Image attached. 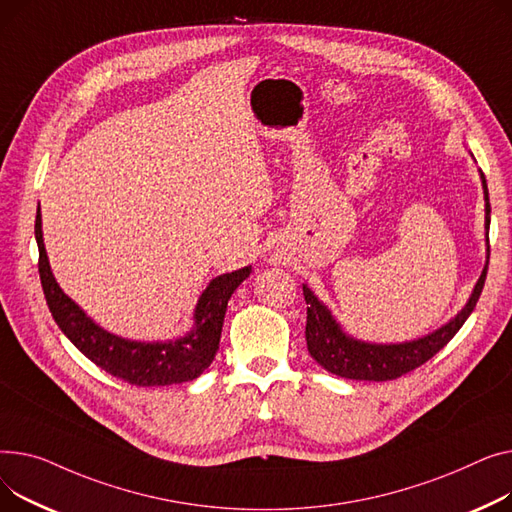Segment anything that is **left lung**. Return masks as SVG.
Returning a JSON list of instances; mask_svg holds the SVG:
<instances>
[{"mask_svg":"<svg viewBox=\"0 0 512 512\" xmlns=\"http://www.w3.org/2000/svg\"><path fill=\"white\" fill-rule=\"evenodd\" d=\"M482 186H484V198H486V235L490 231V196H488V184L484 173ZM486 266L482 270V277L477 279L473 293L465 308L444 326H440L434 333L405 343L395 345H376L357 341L349 337L345 330L339 326V322L330 314V310L320 302V299L312 293L308 285H304V297L308 304V322H306V341L308 351L316 359V362L328 370L330 374H337L341 378L349 380H395L422 364L432 359L450 339H453L459 328L465 324L469 314L473 312L479 295H482L486 275H488V262H490V242H488V256Z\"/></svg>","mask_w":512,"mask_h":512,"instance_id":"left-lung-1","label":"left lung"}]
</instances>
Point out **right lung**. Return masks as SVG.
<instances>
[{
    "label": "right lung",
    "mask_w": 512,
    "mask_h": 512,
    "mask_svg": "<svg viewBox=\"0 0 512 512\" xmlns=\"http://www.w3.org/2000/svg\"><path fill=\"white\" fill-rule=\"evenodd\" d=\"M35 237L39 246L41 285L53 320L90 362L134 386L182 384L198 378L213 364L229 297L252 273V266H244L235 273L210 281L198 299L194 326L188 335L165 343H142L107 333L57 285L43 244L41 213H37Z\"/></svg>",
    "instance_id": "add662e5"
}]
</instances>
